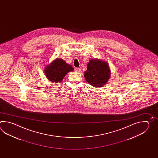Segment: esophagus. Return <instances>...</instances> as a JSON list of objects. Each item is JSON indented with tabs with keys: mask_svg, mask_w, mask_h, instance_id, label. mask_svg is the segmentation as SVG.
Segmentation results:
<instances>
[{
	"mask_svg": "<svg viewBox=\"0 0 158 158\" xmlns=\"http://www.w3.org/2000/svg\"><path fill=\"white\" fill-rule=\"evenodd\" d=\"M75 71L76 72H80L81 69L80 68H75Z\"/></svg>",
	"mask_w": 158,
	"mask_h": 158,
	"instance_id": "esophagus-1",
	"label": "esophagus"
}]
</instances>
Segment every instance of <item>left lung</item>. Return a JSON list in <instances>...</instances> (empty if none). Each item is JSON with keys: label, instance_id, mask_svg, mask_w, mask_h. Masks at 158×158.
Listing matches in <instances>:
<instances>
[{"label": "left lung", "instance_id": "obj_1", "mask_svg": "<svg viewBox=\"0 0 158 158\" xmlns=\"http://www.w3.org/2000/svg\"><path fill=\"white\" fill-rule=\"evenodd\" d=\"M110 70L107 63L98 59L91 60L87 64L84 77L87 82L94 87H102L110 77Z\"/></svg>", "mask_w": 158, "mask_h": 158}]
</instances>
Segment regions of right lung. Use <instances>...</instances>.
<instances>
[{
	"mask_svg": "<svg viewBox=\"0 0 158 158\" xmlns=\"http://www.w3.org/2000/svg\"><path fill=\"white\" fill-rule=\"evenodd\" d=\"M73 69L71 65L67 64L63 60L57 59L46 67L44 73L49 80L59 82L63 80L67 73Z\"/></svg>",
	"mask_w": 158,
	"mask_h": 158,
	"instance_id": "add662e5",
	"label": "right lung"
}]
</instances>
